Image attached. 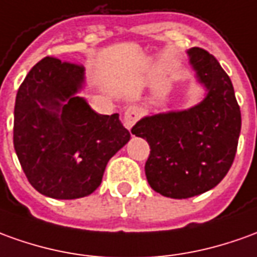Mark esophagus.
Returning a JSON list of instances; mask_svg holds the SVG:
<instances>
[{"instance_id": "obj_1", "label": "esophagus", "mask_w": 257, "mask_h": 257, "mask_svg": "<svg viewBox=\"0 0 257 257\" xmlns=\"http://www.w3.org/2000/svg\"><path fill=\"white\" fill-rule=\"evenodd\" d=\"M140 117H141V110H140L137 106H130V107H127L124 111V116H123L125 127L130 130L133 125L139 121Z\"/></svg>"}]
</instances>
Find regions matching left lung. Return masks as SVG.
<instances>
[{
	"label": "left lung",
	"instance_id": "1",
	"mask_svg": "<svg viewBox=\"0 0 257 257\" xmlns=\"http://www.w3.org/2000/svg\"><path fill=\"white\" fill-rule=\"evenodd\" d=\"M206 98L187 110L143 117L133 134L148 141L147 180L159 194L189 199L213 189L232 165L240 110L231 79L217 58L200 47L187 51Z\"/></svg>",
	"mask_w": 257,
	"mask_h": 257
}]
</instances>
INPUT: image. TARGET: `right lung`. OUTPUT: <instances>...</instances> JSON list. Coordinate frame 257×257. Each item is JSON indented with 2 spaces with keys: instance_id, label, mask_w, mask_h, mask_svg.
Segmentation results:
<instances>
[{
  "instance_id": "right-lung-1",
  "label": "right lung",
  "mask_w": 257,
  "mask_h": 257,
  "mask_svg": "<svg viewBox=\"0 0 257 257\" xmlns=\"http://www.w3.org/2000/svg\"><path fill=\"white\" fill-rule=\"evenodd\" d=\"M82 65L40 60L21 84L14 147L26 178L47 197H85L100 185L109 159L130 140L118 114H99L78 91Z\"/></svg>"
}]
</instances>
